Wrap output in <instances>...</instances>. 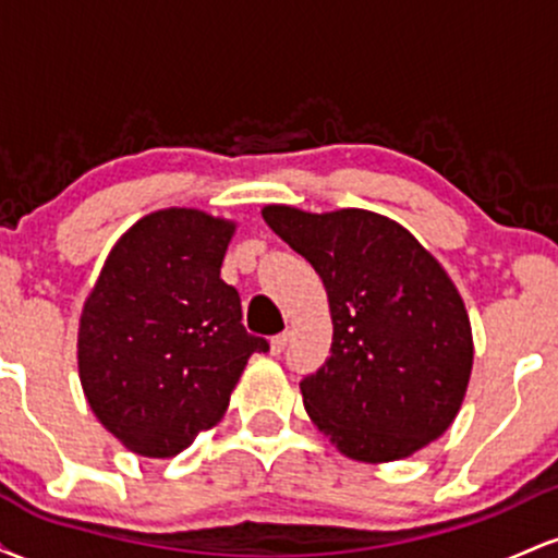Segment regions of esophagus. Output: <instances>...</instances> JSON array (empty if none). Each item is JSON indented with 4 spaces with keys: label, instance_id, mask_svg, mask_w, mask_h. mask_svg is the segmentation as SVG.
<instances>
[{
    "label": "esophagus",
    "instance_id": "obj_1",
    "mask_svg": "<svg viewBox=\"0 0 558 558\" xmlns=\"http://www.w3.org/2000/svg\"><path fill=\"white\" fill-rule=\"evenodd\" d=\"M288 338H291V336H288V332H280V336H272V338H270V354H272V356H278L280 351L286 349Z\"/></svg>",
    "mask_w": 558,
    "mask_h": 558
}]
</instances>
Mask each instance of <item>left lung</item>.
I'll use <instances>...</instances> for the list:
<instances>
[{
    "label": "left lung",
    "mask_w": 558,
    "mask_h": 558,
    "mask_svg": "<svg viewBox=\"0 0 558 558\" xmlns=\"http://www.w3.org/2000/svg\"><path fill=\"white\" fill-rule=\"evenodd\" d=\"M262 217L328 291L330 356L299 383L319 433L367 464L399 462L440 438L462 409L475 356L464 301L440 262L369 209L267 204Z\"/></svg>",
    "instance_id": "1"
}]
</instances>
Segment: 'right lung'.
Listing matches in <instances>:
<instances>
[{"label":"right lung","instance_id":"add662e5","mask_svg":"<svg viewBox=\"0 0 558 558\" xmlns=\"http://www.w3.org/2000/svg\"><path fill=\"white\" fill-rule=\"evenodd\" d=\"M233 220L170 207L120 235L78 325V375L96 420L138 457L170 459L226 414L265 338L220 278Z\"/></svg>","mask_w":558,"mask_h":558}]
</instances>
